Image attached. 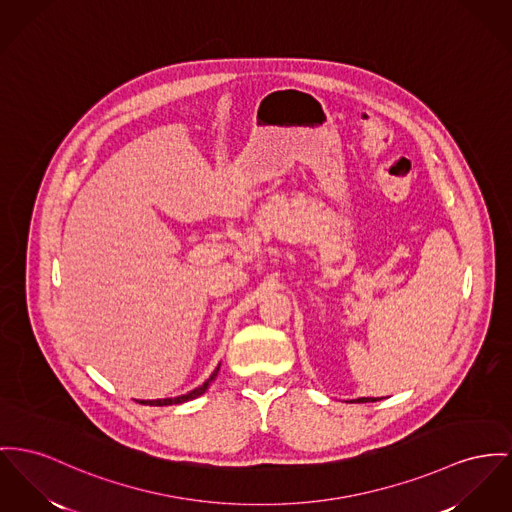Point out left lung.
Instances as JSON below:
<instances>
[{
	"label": "left lung",
	"instance_id": "1",
	"mask_svg": "<svg viewBox=\"0 0 512 512\" xmlns=\"http://www.w3.org/2000/svg\"><path fill=\"white\" fill-rule=\"evenodd\" d=\"M365 404V402H376V398H357V400H351V404Z\"/></svg>",
	"mask_w": 512,
	"mask_h": 512
}]
</instances>
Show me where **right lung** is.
Masks as SVG:
<instances>
[{
	"mask_svg": "<svg viewBox=\"0 0 512 512\" xmlns=\"http://www.w3.org/2000/svg\"><path fill=\"white\" fill-rule=\"evenodd\" d=\"M219 367H221V363L217 365V369L211 373V376L205 380L202 386L190 390L188 394H182V396H176V398H163V400H141V404H145V406H176V404H184V402L196 400V398H200L202 394H205V390L209 388V384L215 380V376L219 373Z\"/></svg>",
	"mask_w": 512,
	"mask_h": 512,
	"instance_id": "1",
	"label": "right lung"
}]
</instances>
